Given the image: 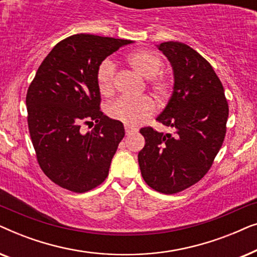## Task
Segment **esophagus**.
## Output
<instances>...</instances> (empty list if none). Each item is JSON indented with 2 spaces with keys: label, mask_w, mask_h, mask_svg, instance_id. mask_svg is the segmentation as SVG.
I'll return each mask as SVG.
<instances>
[{
  "label": "esophagus",
  "mask_w": 257,
  "mask_h": 257,
  "mask_svg": "<svg viewBox=\"0 0 257 257\" xmlns=\"http://www.w3.org/2000/svg\"><path fill=\"white\" fill-rule=\"evenodd\" d=\"M125 132L126 135H132V133H136L138 132V128L137 127H133V126H130V125H125Z\"/></svg>",
  "instance_id": "1"
}]
</instances>
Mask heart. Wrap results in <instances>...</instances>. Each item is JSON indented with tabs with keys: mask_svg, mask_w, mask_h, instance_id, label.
I'll use <instances>...</instances> for the list:
<instances>
[{
	"mask_svg": "<svg viewBox=\"0 0 257 257\" xmlns=\"http://www.w3.org/2000/svg\"><path fill=\"white\" fill-rule=\"evenodd\" d=\"M127 63L145 78H150V87L158 100H166L171 96L173 84L167 76L159 71L163 68V59L157 52L139 50L127 56ZM114 64L110 59H105L97 69V85L99 92L105 97L111 96L114 91ZM154 104L147 96L120 97L107 107L110 117L126 125H138L153 113Z\"/></svg>",
	"mask_w": 257,
	"mask_h": 257,
	"instance_id": "b5f03b06",
	"label": "heart"
}]
</instances>
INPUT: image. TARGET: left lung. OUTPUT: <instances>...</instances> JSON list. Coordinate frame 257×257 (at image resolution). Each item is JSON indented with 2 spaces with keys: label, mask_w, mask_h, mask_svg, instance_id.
<instances>
[{
  "label": "left lung",
  "mask_w": 257,
  "mask_h": 257,
  "mask_svg": "<svg viewBox=\"0 0 257 257\" xmlns=\"http://www.w3.org/2000/svg\"><path fill=\"white\" fill-rule=\"evenodd\" d=\"M170 61L173 93L157 120L174 135L143 127L145 146L138 154L144 180L164 194H175L201 180L226 136L228 103L212 65L181 42L157 45Z\"/></svg>",
  "instance_id": "obj_1"
}]
</instances>
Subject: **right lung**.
<instances>
[{
  "instance_id": "add662e5",
  "label": "right lung",
  "mask_w": 257,
  "mask_h": 257,
  "mask_svg": "<svg viewBox=\"0 0 257 257\" xmlns=\"http://www.w3.org/2000/svg\"><path fill=\"white\" fill-rule=\"evenodd\" d=\"M130 40L78 34L54 47L27 92L28 126L44 174L62 188L91 191L108 174L125 136L121 121L100 111L97 69ZM96 122L84 133L83 123Z\"/></svg>"
}]
</instances>
